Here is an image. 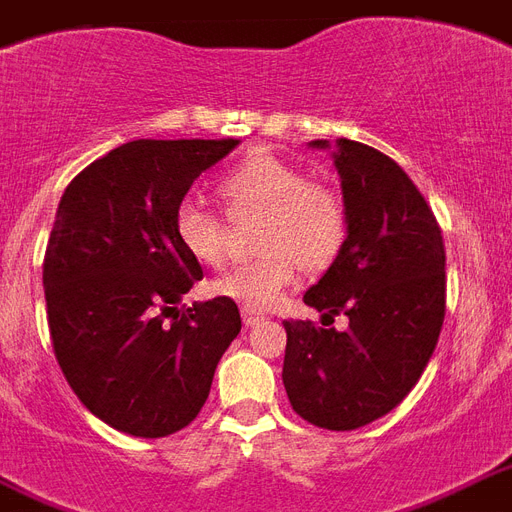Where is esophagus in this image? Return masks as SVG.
Masks as SVG:
<instances>
[{"label":"esophagus","instance_id":"1","mask_svg":"<svg viewBox=\"0 0 512 512\" xmlns=\"http://www.w3.org/2000/svg\"><path fill=\"white\" fill-rule=\"evenodd\" d=\"M241 319H244V325L255 327L260 322H265V311H257V308H241Z\"/></svg>","mask_w":512,"mask_h":512}]
</instances>
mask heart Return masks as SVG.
Instances as JSON below:
<instances>
[{"label": "heart", "instance_id": "b5f03b06", "mask_svg": "<svg viewBox=\"0 0 512 512\" xmlns=\"http://www.w3.org/2000/svg\"><path fill=\"white\" fill-rule=\"evenodd\" d=\"M217 193L230 214L263 212L257 225L255 260L233 265L209 290L236 300L244 308H268L298 284L300 268L325 271L338 260L349 214L338 190L311 182L292 163L257 152L236 163L217 182ZM174 236L179 247L201 265H220L228 255V228L222 217L201 201H182L174 212Z\"/></svg>", "mask_w": 512, "mask_h": 512}]
</instances>
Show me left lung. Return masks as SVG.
I'll return each instance as SVG.
<instances>
[{
  "instance_id": "1",
  "label": "left lung",
  "mask_w": 512,
  "mask_h": 512,
  "mask_svg": "<svg viewBox=\"0 0 512 512\" xmlns=\"http://www.w3.org/2000/svg\"><path fill=\"white\" fill-rule=\"evenodd\" d=\"M335 144L349 236L303 300L322 325L346 314L349 327L284 322L282 381L298 416L346 432L397 408L427 368L446 317V249L424 195L389 155Z\"/></svg>"
}]
</instances>
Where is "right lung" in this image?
<instances>
[{"label":"right lung","mask_w":512,"mask_h":512,"mask_svg":"<svg viewBox=\"0 0 512 512\" xmlns=\"http://www.w3.org/2000/svg\"><path fill=\"white\" fill-rule=\"evenodd\" d=\"M236 144L136 139L93 161L61 195L42 263L53 351L80 403L134 438H166L201 413L241 330L228 298L165 322L204 279L174 236V212Z\"/></svg>","instance_id":"obj_1"}]
</instances>
